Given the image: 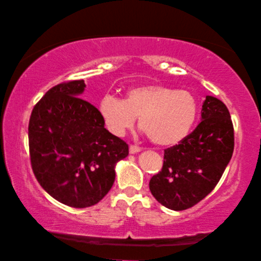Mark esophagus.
I'll list each match as a JSON object with an SVG mask.
<instances>
[{"label": "esophagus", "instance_id": "1", "mask_svg": "<svg viewBox=\"0 0 261 261\" xmlns=\"http://www.w3.org/2000/svg\"><path fill=\"white\" fill-rule=\"evenodd\" d=\"M140 151H141V148L136 147V146H133V144H132V146H129V152L130 153H138Z\"/></svg>", "mask_w": 261, "mask_h": 261}]
</instances>
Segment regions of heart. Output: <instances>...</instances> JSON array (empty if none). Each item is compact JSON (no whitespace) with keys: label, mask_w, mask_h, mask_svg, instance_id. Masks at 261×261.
I'll list each match as a JSON object with an SVG mask.
<instances>
[{"label":"heart","mask_w":261,"mask_h":261,"mask_svg":"<svg viewBox=\"0 0 261 261\" xmlns=\"http://www.w3.org/2000/svg\"><path fill=\"white\" fill-rule=\"evenodd\" d=\"M98 111L114 135L125 134L139 118L140 127L153 143L172 146L190 133L198 114V102L189 91L150 83L129 89L123 100L112 95L102 96Z\"/></svg>","instance_id":"b5f03b06"}]
</instances>
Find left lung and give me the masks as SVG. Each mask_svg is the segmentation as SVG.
<instances>
[{
  "label": "left lung",
  "instance_id": "obj_1",
  "mask_svg": "<svg viewBox=\"0 0 261 261\" xmlns=\"http://www.w3.org/2000/svg\"><path fill=\"white\" fill-rule=\"evenodd\" d=\"M233 141L227 106L206 96L199 125L179 144L165 149L163 168L149 182L151 194L172 211L193 207L220 181L231 160Z\"/></svg>",
  "mask_w": 261,
  "mask_h": 261
}]
</instances>
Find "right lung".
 <instances>
[{"mask_svg": "<svg viewBox=\"0 0 261 261\" xmlns=\"http://www.w3.org/2000/svg\"><path fill=\"white\" fill-rule=\"evenodd\" d=\"M85 87L83 80L55 85L34 106L29 122L34 176L50 196L74 208L99 202L113 185L115 164L128 156V144L81 98Z\"/></svg>", "mask_w": 261, "mask_h": 261, "instance_id": "1", "label": "right lung"}]
</instances>
